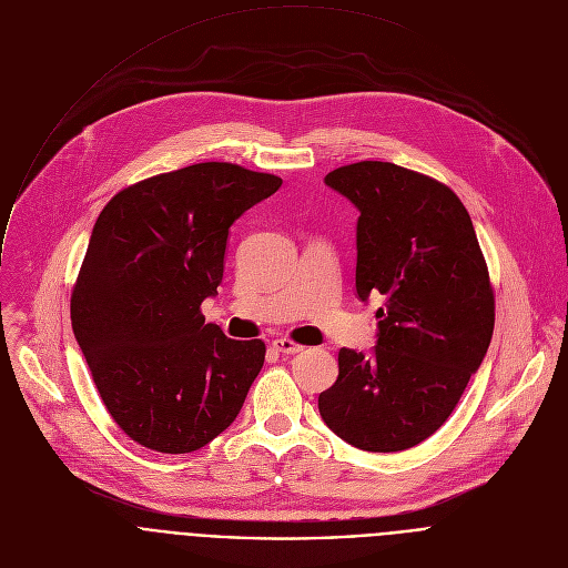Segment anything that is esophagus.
I'll return each mask as SVG.
<instances>
[{
  "label": "esophagus",
  "mask_w": 568,
  "mask_h": 568,
  "mask_svg": "<svg viewBox=\"0 0 568 568\" xmlns=\"http://www.w3.org/2000/svg\"><path fill=\"white\" fill-rule=\"evenodd\" d=\"M272 348H274L276 353H283V355H296V353L303 351V346H298V344H294V342H290V339H274V342H272Z\"/></svg>",
  "instance_id": "obj_1"
}]
</instances>
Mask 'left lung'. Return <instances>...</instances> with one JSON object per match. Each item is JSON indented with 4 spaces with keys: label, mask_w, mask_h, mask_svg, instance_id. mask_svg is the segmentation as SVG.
<instances>
[{
    "label": "left lung",
    "mask_w": 568,
    "mask_h": 568,
    "mask_svg": "<svg viewBox=\"0 0 568 568\" xmlns=\"http://www.w3.org/2000/svg\"><path fill=\"white\" fill-rule=\"evenodd\" d=\"M359 211L355 292L384 296L368 353L339 351V377L318 414L366 452H402L454 412L488 353L495 296L471 217L445 184L388 161L326 175Z\"/></svg>",
    "instance_id": "left-lung-1"
}]
</instances>
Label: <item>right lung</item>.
Wrapping results in <instances>:
<instances>
[{"mask_svg":"<svg viewBox=\"0 0 568 568\" xmlns=\"http://www.w3.org/2000/svg\"><path fill=\"white\" fill-rule=\"evenodd\" d=\"M283 180L206 161L143 180L101 211L71 294V328L114 423L189 454L240 414L265 362L200 305L217 294L231 224Z\"/></svg>","mask_w":568,"mask_h":568,"instance_id":"1","label":"right lung"}]
</instances>
